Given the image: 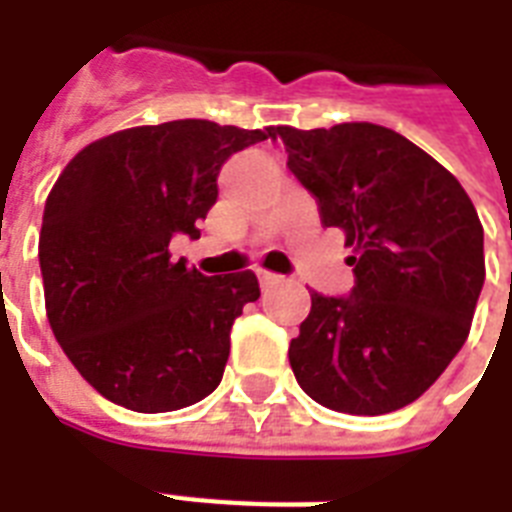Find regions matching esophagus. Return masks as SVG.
I'll use <instances>...</instances> for the list:
<instances>
[{"label":"esophagus","mask_w":512,"mask_h":512,"mask_svg":"<svg viewBox=\"0 0 512 512\" xmlns=\"http://www.w3.org/2000/svg\"><path fill=\"white\" fill-rule=\"evenodd\" d=\"M257 279H260L263 289H268V287H273V284H279L281 276H276V273H268V271H260L257 273Z\"/></svg>","instance_id":"obj_1"}]
</instances>
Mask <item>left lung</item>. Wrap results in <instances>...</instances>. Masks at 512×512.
I'll list each match as a JSON object with an SVG mask.
<instances>
[{
	"mask_svg": "<svg viewBox=\"0 0 512 512\" xmlns=\"http://www.w3.org/2000/svg\"><path fill=\"white\" fill-rule=\"evenodd\" d=\"M289 172L340 228L356 284L313 292L289 342L300 388L327 409L388 414L412 404L468 340L484 287V228L460 180L372 122L273 127Z\"/></svg>",
	"mask_w": 512,
	"mask_h": 512,
	"instance_id": "left-lung-1",
	"label": "left lung"
}]
</instances>
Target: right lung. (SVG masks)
Masks as SVG:
<instances>
[{"mask_svg": "<svg viewBox=\"0 0 512 512\" xmlns=\"http://www.w3.org/2000/svg\"><path fill=\"white\" fill-rule=\"evenodd\" d=\"M268 135L207 119L132 127L60 172L39 236L47 319L103 398L175 412L220 385L233 321L260 284L252 271L204 276L172 263L170 241L199 239L223 164Z\"/></svg>", "mask_w": 512, "mask_h": 512, "instance_id": "obj_1", "label": "right lung"}]
</instances>
